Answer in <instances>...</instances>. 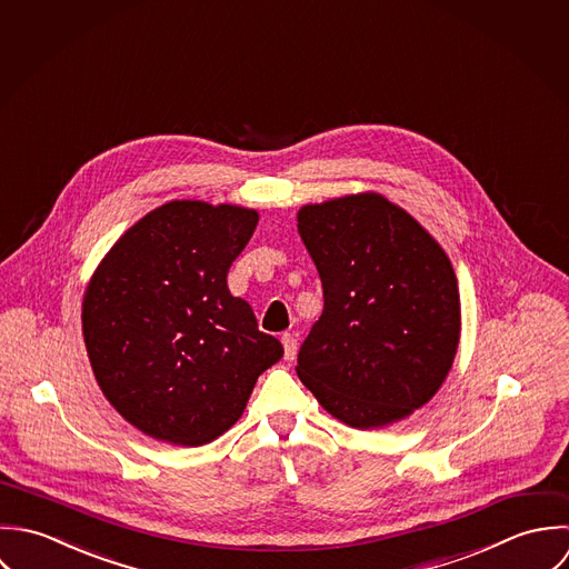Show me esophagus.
Here are the masks:
<instances>
[{
	"label": "esophagus",
	"mask_w": 569,
	"mask_h": 569,
	"mask_svg": "<svg viewBox=\"0 0 569 569\" xmlns=\"http://www.w3.org/2000/svg\"><path fill=\"white\" fill-rule=\"evenodd\" d=\"M281 342H283V358H286L288 362L295 360V356H297V339H295V335L286 332V335L281 337Z\"/></svg>",
	"instance_id": "34e87169"
}]
</instances>
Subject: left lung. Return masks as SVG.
Listing matches in <instances>:
<instances>
[{
    "mask_svg": "<svg viewBox=\"0 0 569 569\" xmlns=\"http://www.w3.org/2000/svg\"><path fill=\"white\" fill-rule=\"evenodd\" d=\"M323 283V315L297 373L353 429H380L427 405L453 367L461 310L453 263L433 234L365 191L297 213Z\"/></svg>",
    "mask_w": 569,
    "mask_h": 569,
    "instance_id": "obj_1",
    "label": "left lung"
}]
</instances>
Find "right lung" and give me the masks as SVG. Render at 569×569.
Wrapping results in <instances>:
<instances>
[{
	"label": "right lung",
	"mask_w": 569,
	"mask_h": 569,
	"mask_svg": "<svg viewBox=\"0 0 569 569\" xmlns=\"http://www.w3.org/2000/svg\"><path fill=\"white\" fill-rule=\"evenodd\" d=\"M257 222L254 209L173 200L127 228L97 266L81 312L90 365L110 405L144 436L213 442L283 356L227 286Z\"/></svg>",
	"instance_id": "obj_1"
}]
</instances>
